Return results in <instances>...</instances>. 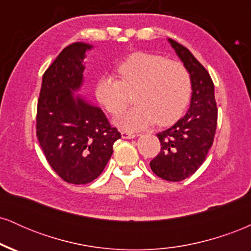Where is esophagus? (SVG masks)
<instances>
[{
    "label": "esophagus",
    "instance_id": "obj_1",
    "mask_svg": "<svg viewBox=\"0 0 251 251\" xmlns=\"http://www.w3.org/2000/svg\"><path fill=\"white\" fill-rule=\"evenodd\" d=\"M122 137L124 138V139H133V138L137 137V135L133 134V133H129V132L123 131L122 132Z\"/></svg>",
    "mask_w": 251,
    "mask_h": 251
}]
</instances>
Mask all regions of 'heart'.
I'll return each mask as SVG.
<instances>
[{"mask_svg":"<svg viewBox=\"0 0 251 251\" xmlns=\"http://www.w3.org/2000/svg\"><path fill=\"white\" fill-rule=\"evenodd\" d=\"M117 71L122 81L107 74L101 75L96 83V98L109 113L117 116L127 106V91L137 88V106L116 120L120 128L140 131L154 123L169 125L185 109L191 80L181 63L137 51L120 62Z\"/></svg>","mask_w":251,"mask_h":251,"instance_id":"b5f03b06","label":"heart"}]
</instances>
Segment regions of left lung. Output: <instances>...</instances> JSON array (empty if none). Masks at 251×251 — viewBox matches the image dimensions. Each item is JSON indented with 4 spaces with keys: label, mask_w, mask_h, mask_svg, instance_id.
I'll list each match as a JSON object with an SVG mask.
<instances>
[{
    "label": "left lung",
    "mask_w": 251,
    "mask_h": 251,
    "mask_svg": "<svg viewBox=\"0 0 251 251\" xmlns=\"http://www.w3.org/2000/svg\"><path fill=\"white\" fill-rule=\"evenodd\" d=\"M168 41L189 72L191 100L185 116L157 134L162 150L150 166L163 179L180 181L194 175L205 160L217 126V106L208 71L188 48L172 39Z\"/></svg>",
    "instance_id": "left-lung-1"
}]
</instances>
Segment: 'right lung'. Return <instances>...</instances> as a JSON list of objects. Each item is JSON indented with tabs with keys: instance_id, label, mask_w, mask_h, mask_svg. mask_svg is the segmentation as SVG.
<instances>
[{
	"instance_id": "right-lung-1",
	"label": "right lung",
	"mask_w": 251,
	"mask_h": 251,
	"mask_svg": "<svg viewBox=\"0 0 251 251\" xmlns=\"http://www.w3.org/2000/svg\"><path fill=\"white\" fill-rule=\"evenodd\" d=\"M92 50L86 42L63 48L43 74L37 101L36 134L46 159L63 180L77 185L99 177L122 138L99 106L77 94Z\"/></svg>"
}]
</instances>
